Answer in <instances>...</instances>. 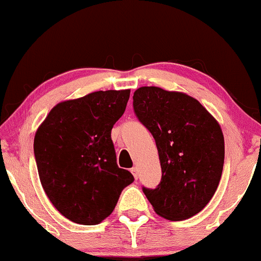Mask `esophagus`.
Masks as SVG:
<instances>
[{"mask_svg": "<svg viewBox=\"0 0 261 261\" xmlns=\"http://www.w3.org/2000/svg\"><path fill=\"white\" fill-rule=\"evenodd\" d=\"M131 173H133L134 178H135V179H136V180H137V179H139V170H137V168H136V167H135V168H133V169H131Z\"/></svg>", "mask_w": 261, "mask_h": 261, "instance_id": "34e87169", "label": "esophagus"}]
</instances>
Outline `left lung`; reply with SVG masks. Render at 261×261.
<instances>
[{"label":"left lung","instance_id":"left-lung-1","mask_svg":"<svg viewBox=\"0 0 261 261\" xmlns=\"http://www.w3.org/2000/svg\"><path fill=\"white\" fill-rule=\"evenodd\" d=\"M139 120L155 141L162 180L143 193L155 214L170 221L195 216L220 184L224 162L222 128L195 98L160 87L134 93Z\"/></svg>","mask_w":261,"mask_h":261}]
</instances>
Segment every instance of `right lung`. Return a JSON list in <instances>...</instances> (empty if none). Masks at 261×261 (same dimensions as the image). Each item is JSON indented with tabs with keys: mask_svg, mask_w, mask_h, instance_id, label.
Returning a JSON list of instances; mask_svg holds the SVG:
<instances>
[{
	"mask_svg": "<svg viewBox=\"0 0 261 261\" xmlns=\"http://www.w3.org/2000/svg\"><path fill=\"white\" fill-rule=\"evenodd\" d=\"M130 89L98 91L60 101L39 125L34 154L43 189L62 216L92 226L109 216L134 181L116 164L112 128Z\"/></svg>",
	"mask_w": 261,
	"mask_h": 261,
	"instance_id": "obj_1",
	"label": "right lung"
}]
</instances>
